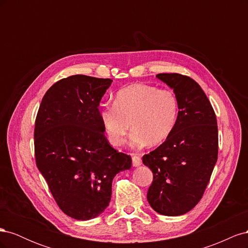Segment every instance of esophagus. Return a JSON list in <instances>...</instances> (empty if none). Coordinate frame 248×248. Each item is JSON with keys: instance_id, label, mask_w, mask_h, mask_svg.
Segmentation results:
<instances>
[{"instance_id": "34e87169", "label": "esophagus", "mask_w": 248, "mask_h": 248, "mask_svg": "<svg viewBox=\"0 0 248 248\" xmlns=\"http://www.w3.org/2000/svg\"><path fill=\"white\" fill-rule=\"evenodd\" d=\"M141 164V159L140 157L137 154H133L132 155V166L133 167H140Z\"/></svg>"}]
</instances>
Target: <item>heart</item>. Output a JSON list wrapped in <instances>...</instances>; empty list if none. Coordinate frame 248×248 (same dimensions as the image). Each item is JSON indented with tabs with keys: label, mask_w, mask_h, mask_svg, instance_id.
<instances>
[{
	"label": "heart",
	"mask_w": 248,
	"mask_h": 248,
	"mask_svg": "<svg viewBox=\"0 0 248 248\" xmlns=\"http://www.w3.org/2000/svg\"><path fill=\"white\" fill-rule=\"evenodd\" d=\"M179 101L169 89L146 84H133L119 90L114 106H104L100 121L108 141L122 146L131 128L130 144L140 148L157 146L174 131L178 121Z\"/></svg>",
	"instance_id": "b5f03b06"
}]
</instances>
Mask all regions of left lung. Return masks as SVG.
<instances>
[{"mask_svg":"<svg viewBox=\"0 0 248 248\" xmlns=\"http://www.w3.org/2000/svg\"><path fill=\"white\" fill-rule=\"evenodd\" d=\"M174 90L179 101L174 131L142 156L153 172L147 199L157 213L179 216L196 206L209 183L218 155L214 109L196 80L179 73L156 76Z\"/></svg>","mask_w":248,"mask_h":248,"instance_id":"8db88e82","label":"left lung"}]
</instances>
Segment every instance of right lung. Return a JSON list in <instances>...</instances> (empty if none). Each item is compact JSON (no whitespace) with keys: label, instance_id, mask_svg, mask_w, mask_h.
Segmentation results:
<instances>
[{"label":"right lung","instance_id":"add662e5","mask_svg":"<svg viewBox=\"0 0 248 248\" xmlns=\"http://www.w3.org/2000/svg\"><path fill=\"white\" fill-rule=\"evenodd\" d=\"M109 78L71 76L43 96L35 121L37 168L62 211L78 220L100 215L111 198L112 179L131 168L104 136L99 103Z\"/></svg>","mask_w":248,"mask_h":248}]
</instances>
